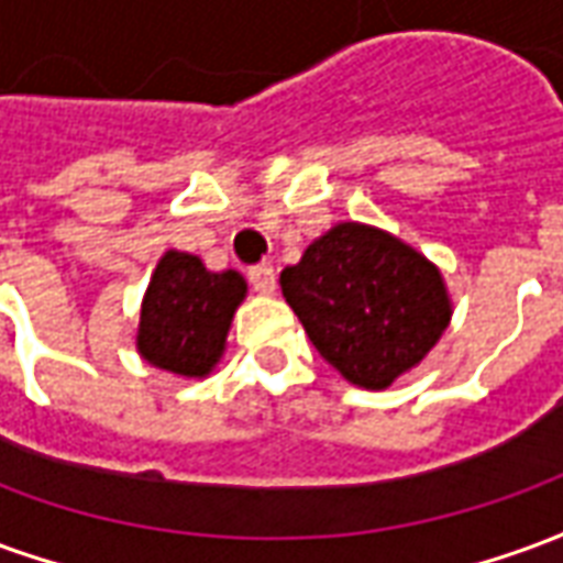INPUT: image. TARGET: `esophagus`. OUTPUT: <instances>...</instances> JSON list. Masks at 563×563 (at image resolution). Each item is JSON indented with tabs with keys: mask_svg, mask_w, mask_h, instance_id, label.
Instances as JSON below:
<instances>
[{
	"mask_svg": "<svg viewBox=\"0 0 563 563\" xmlns=\"http://www.w3.org/2000/svg\"><path fill=\"white\" fill-rule=\"evenodd\" d=\"M246 277L253 283V289L262 295H271L277 289V271L271 262H262V265H253V268L246 271Z\"/></svg>",
	"mask_w": 563,
	"mask_h": 563,
	"instance_id": "obj_1",
	"label": "esophagus"
}]
</instances>
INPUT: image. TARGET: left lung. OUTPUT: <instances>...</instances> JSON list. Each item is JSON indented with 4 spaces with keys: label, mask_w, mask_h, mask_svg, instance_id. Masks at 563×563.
Returning a JSON list of instances; mask_svg holds the SVG:
<instances>
[{
    "label": "left lung",
    "mask_w": 563,
    "mask_h": 563,
    "mask_svg": "<svg viewBox=\"0 0 563 563\" xmlns=\"http://www.w3.org/2000/svg\"><path fill=\"white\" fill-rule=\"evenodd\" d=\"M280 286L319 355L365 389H386L419 365L452 317L440 271L358 222L313 241Z\"/></svg>",
    "instance_id": "1"
}]
</instances>
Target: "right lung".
Here are the masks:
<instances>
[{
    "label": "right lung",
    "mask_w": 563,
    "mask_h": 563,
    "mask_svg": "<svg viewBox=\"0 0 563 563\" xmlns=\"http://www.w3.org/2000/svg\"><path fill=\"white\" fill-rule=\"evenodd\" d=\"M244 292L241 274H210L201 258L177 250L165 253L141 305V355L180 377H205L222 355Z\"/></svg>",
    "instance_id": "1"
}]
</instances>
